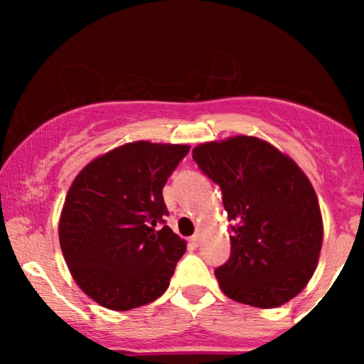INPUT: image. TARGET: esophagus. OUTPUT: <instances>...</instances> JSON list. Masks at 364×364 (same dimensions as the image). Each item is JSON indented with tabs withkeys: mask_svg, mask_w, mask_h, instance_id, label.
Listing matches in <instances>:
<instances>
[{
	"mask_svg": "<svg viewBox=\"0 0 364 364\" xmlns=\"http://www.w3.org/2000/svg\"><path fill=\"white\" fill-rule=\"evenodd\" d=\"M191 243H193L195 246L202 245V235H200V232H196V235L191 236Z\"/></svg>",
	"mask_w": 364,
	"mask_h": 364,
	"instance_id": "obj_1",
	"label": "esophagus"
}]
</instances>
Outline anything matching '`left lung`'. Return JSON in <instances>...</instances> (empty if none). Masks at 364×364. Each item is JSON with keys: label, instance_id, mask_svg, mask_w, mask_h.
<instances>
[{"label": "left lung", "instance_id": "8db88e82", "mask_svg": "<svg viewBox=\"0 0 364 364\" xmlns=\"http://www.w3.org/2000/svg\"><path fill=\"white\" fill-rule=\"evenodd\" d=\"M198 168L223 191L231 257L215 277L228 298L275 308L304 289L318 263L323 223L310 179L269 141L237 135L193 149Z\"/></svg>", "mask_w": 364, "mask_h": 364}]
</instances>
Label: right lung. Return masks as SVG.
<instances>
[{"mask_svg":"<svg viewBox=\"0 0 364 364\" xmlns=\"http://www.w3.org/2000/svg\"><path fill=\"white\" fill-rule=\"evenodd\" d=\"M188 145L140 140L94 159L73 179L60 245L78 287L107 310L128 311L168 289L186 241L164 224L162 188Z\"/></svg>","mask_w":364,"mask_h":364,"instance_id":"add662e5","label":"right lung"}]
</instances>
